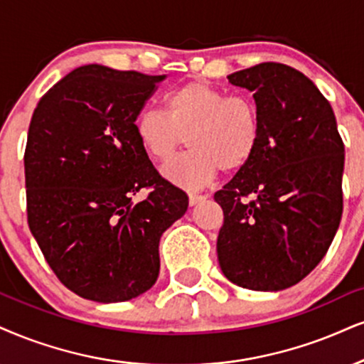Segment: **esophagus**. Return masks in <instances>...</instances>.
I'll list each match as a JSON object with an SVG mask.
<instances>
[{"instance_id":"esophagus-1","label":"esophagus","mask_w":364,"mask_h":364,"mask_svg":"<svg viewBox=\"0 0 364 364\" xmlns=\"http://www.w3.org/2000/svg\"><path fill=\"white\" fill-rule=\"evenodd\" d=\"M208 197H209L208 194H189V204L197 205V204L203 203V200L208 199Z\"/></svg>"}]
</instances>
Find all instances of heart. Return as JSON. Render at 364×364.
I'll list each match as a JSON object with an SVG mask.
<instances>
[{
	"label": "heart",
	"mask_w": 364,
	"mask_h": 364,
	"mask_svg": "<svg viewBox=\"0 0 364 364\" xmlns=\"http://www.w3.org/2000/svg\"><path fill=\"white\" fill-rule=\"evenodd\" d=\"M165 114L143 109L134 121L141 150L165 161L182 145L189 150L164 167V177L183 189H199L223 172H237L257 155L262 118L257 102L204 80H189L167 92Z\"/></svg>",
	"instance_id": "obj_1"
}]
</instances>
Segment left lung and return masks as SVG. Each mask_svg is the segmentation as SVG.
<instances>
[{"instance_id": "left-lung-1", "label": "left lung", "mask_w": 364, "mask_h": 364, "mask_svg": "<svg viewBox=\"0 0 364 364\" xmlns=\"http://www.w3.org/2000/svg\"><path fill=\"white\" fill-rule=\"evenodd\" d=\"M228 80L253 92L263 133L253 160L214 194L219 267L243 289L284 290L319 264L338 231L344 143L329 101L294 67L263 62Z\"/></svg>"}]
</instances>
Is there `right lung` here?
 <instances>
[{"label": "right lung", "instance_id": "right-lung-1", "mask_svg": "<svg viewBox=\"0 0 364 364\" xmlns=\"http://www.w3.org/2000/svg\"><path fill=\"white\" fill-rule=\"evenodd\" d=\"M164 79L82 65L48 89L31 116L28 226L58 280L82 299L124 302L150 290L160 272V237L189 205L134 134ZM141 188L151 194L133 203Z\"/></svg>", "mask_w": 364, "mask_h": 364}]
</instances>
